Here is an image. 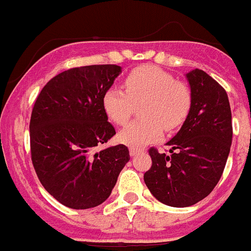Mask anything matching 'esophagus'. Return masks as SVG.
Listing matches in <instances>:
<instances>
[{
	"instance_id": "34e87169",
	"label": "esophagus",
	"mask_w": 251,
	"mask_h": 251,
	"mask_svg": "<svg viewBox=\"0 0 251 251\" xmlns=\"http://www.w3.org/2000/svg\"><path fill=\"white\" fill-rule=\"evenodd\" d=\"M141 149H136V148H130L129 149V155L130 156H136V155L138 154V152H141Z\"/></svg>"
}]
</instances>
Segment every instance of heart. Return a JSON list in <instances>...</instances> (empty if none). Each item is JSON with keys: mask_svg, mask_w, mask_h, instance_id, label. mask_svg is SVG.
<instances>
[{"mask_svg": "<svg viewBox=\"0 0 251 251\" xmlns=\"http://www.w3.org/2000/svg\"><path fill=\"white\" fill-rule=\"evenodd\" d=\"M123 91L111 87L102 96V107L118 126L127 123L134 105L142 103L144 119L128 124L118 140L130 148H141L160 140L164 129L173 132L187 119L192 106L191 90L165 70L154 65L136 68L126 76Z\"/></svg>", "mask_w": 251, "mask_h": 251, "instance_id": "1", "label": "heart"}]
</instances>
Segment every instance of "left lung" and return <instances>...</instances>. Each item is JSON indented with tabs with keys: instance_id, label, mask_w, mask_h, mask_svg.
<instances>
[{
	"instance_id": "obj_1",
	"label": "left lung",
	"mask_w": 251,
	"mask_h": 251,
	"mask_svg": "<svg viewBox=\"0 0 251 251\" xmlns=\"http://www.w3.org/2000/svg\"><path fill=\"white\" fill-rule=\"evenodd\" d=\"M186 76L192 93L190 114L167 142L171 155L149 150L152 164L144 175L154 198L175 208L191 206L213 191L232 142V115L225 88L200 69Z\"/></svg>"
}]
</instances>
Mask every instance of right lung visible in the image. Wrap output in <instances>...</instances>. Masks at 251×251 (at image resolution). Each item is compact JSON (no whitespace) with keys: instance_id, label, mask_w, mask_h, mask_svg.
<instances>
[{"instance_id":"add662e5","label":"right lung","mask_w":251,"mask_h":251,"mask_svg":"<svg viewBox=\"0 0 251 251\" xmlns=\"http://www.w3.org/2000/svg\"><path fill=\"white\" fill-rule=\"evenodd\" d=\"M121 73V66L110 64L65 70L34 102L29 124L33 167L46 191L68 208L102 204L129 160L124 145L95 151L115 134L102 96Z\"/></svg>"}]
</instances>
